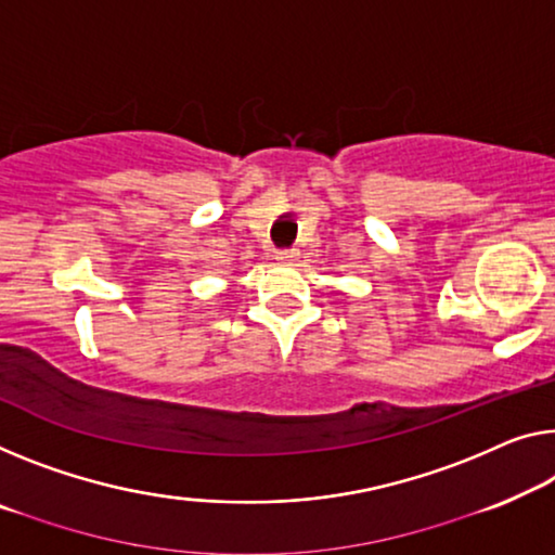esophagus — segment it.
<instances>
[{"mask_svg":"<svg viewBox=\"0 0 555 555\" xmlns=\"http://www.w3.org/2000/svg\"><path fill=\"white\" fill-rule=\"evenodd\" d=\"M295 258H297L295 250H278V253H275V260L283 262V266H289V262H293Z\"/></svg>","mask_w":555,"mask_h":555,"instance_id":"34e87169","label":"esophagus"}]
</instances>
